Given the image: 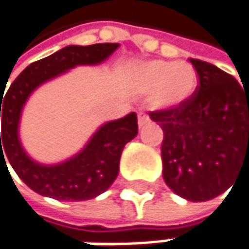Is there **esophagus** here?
<instances>
[{"instance_id":"34e87169","label":"esophagus","mask_w":249,"mask_h":249,"mask_svg":"<svg viewBox=\"0 0 249 249\" xmlns=\"http://www.w3.org/2000/svg\"><path fill=\"white\" fill-rule=\"evenodd\" d=\"M148 123H150V117H148L145 112H140V114H138V126L141 128V126L147 125Z\"/></svg>"}]
</instances>
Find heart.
<instances>
[{
	"instance_id": "1",
	"label": "heart",
	"mask_w": 249,
	"mask_h": 249,
	"mask_svg": "<svg viewBox=\"0 0 249 249\" xmlns=\"http://www.w3.org/2000/svg\"><path fill=\"white\" fill-rule=\"evenodd\" d=\"M138 92L150 95V105L157 111H174L187 105L196 95L199 77L189 63L150 60L134 72Z\"/></svg>"
}]
</instances>
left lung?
Masks as SVG:
<instances>
[{"instance_id": "8db88e82", "label": "left lung", "mask_w": 249, "mask_h": 249, "mask_svg": "<svg viewBox=\"0 0 249 249\" xmlns=\"http://www.w3.org/2000/svg\"><path fill=\"white\" fill-rule=\"evenodd\" d=\"M199 85L174 111L150 112L164 132L163 177L180 197L206 202L228 190L249 161V90L219 68L190 59Z\"/></svg>"}]
</instances>
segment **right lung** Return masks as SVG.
Here are the masks:
<instances>
[{
    "label": "right lung",
    "mask_w": 249,
    "mask_h": 249,
    "mask_svg": "<svg viewBox=\"0 0 249 249\" xmlns=\"http://www.w3.org/2000/svg\"><path fill=\"white\" fill-rule=\"evenodd\" d=\"M118 47V43L66 46L27 66L5 96L1 93L0 163L8 160L18 177L36 193L68 202L89 200L109 189L117 178L125 144L138 134L135 112L101 125L79 153L57 164H41L25 153L20 141V120L27 99L38 86L76 66L99 65Z\"/></svg>",
    "instance_id": "1"
}]
</instances>
